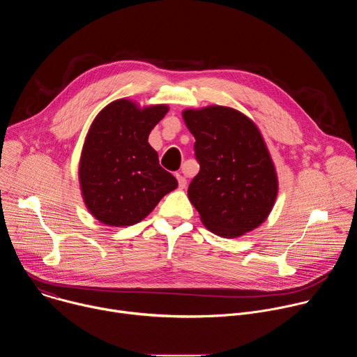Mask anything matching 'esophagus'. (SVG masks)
I'll list each match as a JSON object with an SVG mask.
<instances>
[{
  "label": "esophagus",
  "mask_w": 357,
  "mask_h": 357,
  "mask_svg": "<svg viewBox=\"0 0 357 357\" xmlns=\"http://www.w3.org/2000/svg\"><path fill=\"white\" fill-rule=\"evenodd\" d=\"M175 176H176V179H178V186H179L181 189H183V188L186 186V178L182 176L181 174H175Z\"/></svg>",
  "instance_id": "obj_1"
}]
</instances>
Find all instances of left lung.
<instances>
[{
    "label": "left lung",
    "mask_w": 357,
    "mask_h": 357,
    "mask_svg": "<svg viewBox=\"0 0 357 357\" xmlns=\"http://www.w3.org/2000/svg\"><path fill=\"white\" fill-rule=\"evenodd\" d=\"M182 116L196 139L200 168L188 196L203 225L223 237L259 227L273 209L278 181L256 124L222 106L186 110Z\"/></svg>",
    "instance_id": "obj_1"
}]
</instances>
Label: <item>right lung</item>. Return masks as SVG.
I'll use <instances>...</instances> for the list:
<instances>
[{
    "instance_id": "add662e5",
    "label": "right lung",
    "mask_w": 357,
    "mask_h": 357,
    "mask_svg": "<svg viewBox=\"0 0 357 357\" xmlns=\"http://www.w3.org/2000/svg\"><path fill=\"white\" fill-rule=\"evenodd\" d=\"M167 113V106L141 110L121 98L93 121L82 151L79 179L87 209L101 223L135 225L178 186L148 144L151 130Z\"/></svg>"
}]
</instances>
